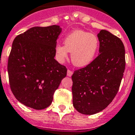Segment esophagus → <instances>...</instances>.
Segmentation results:
<instances>
[{
    "label": "esophagus",
    "mask_w": 135,
    "mask_h": 135,
    "mask_svg": "<svg viewBox=\"0 0 135 135\" xmlns=\"http://www.w3.org/2000/svg\"><path fill=\"white\" fill-rule=\"evenodd\" d=\"M73 75V71H71V70H69L68 69L67 71V76H69V77H71V76Z\"/></svg>",
    "instance_id": "34e87169"
}]
</instances>
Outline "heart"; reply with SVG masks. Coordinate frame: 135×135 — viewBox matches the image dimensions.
Returning a JSON list of instances; mask_svg holds the SVG:
<instances>
[{
	"instance_id": "obj_1",
	"label": "heart",
	"mask_w": 135,
	"mask_h": 135,
	"mask_svg": "<svg viewBox=\"0 0 135 135\" xmlns=\"http://www.w3.org/2000/svg\"><path fill=\"white\" fill-rule=\"evenodd\" d=\"M64 45H57L55 56L59 62L67 59L69 52H71V61L78 67L90 64L96 56L99 47V41L94 34L83 31H74L64 39Z\"/></svg>"
}]
</instances>
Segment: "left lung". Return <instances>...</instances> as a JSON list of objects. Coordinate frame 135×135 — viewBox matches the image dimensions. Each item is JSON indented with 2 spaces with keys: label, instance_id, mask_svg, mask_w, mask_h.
<instances>
[{
  "label": "left lung",
  "instance_id": "1",
  "mask_svg": "<svg viewBox=\"0 0 135 135\" xmlns=\"http://www.w3.org/2000/svg\"><path fill=\"white\" fill-rule=\"evenodd\" d=\"M99 54L72 75L73 104L79 113L92 115L107 108L117 94L126 67L125 47L108 31L97 34Z\"/></svg>",
  "mask_w": 135,
  "mask_h": 135
}]
</instances>
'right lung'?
<instances>
[{"label": "right lung", "mask_w": 135, "mask_h": 135, "mask_svg": "<svg viewBox=\"0 0 135 135\" xmlns=\"http://www.w3.org/2000/svg\"><path fill=\"white\" fill-rule=\"evenodd\" d=\"M57 25L35 26L14 40L7 72L12 92L20 102L36 110L48 107L67 69L55 59Z\"/></svg>", "instance_id": "1"}]
</instances>
